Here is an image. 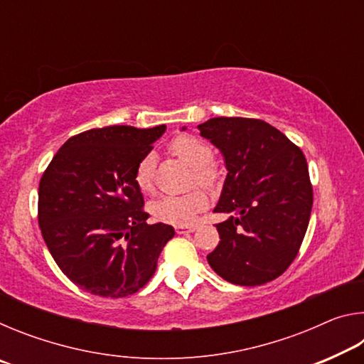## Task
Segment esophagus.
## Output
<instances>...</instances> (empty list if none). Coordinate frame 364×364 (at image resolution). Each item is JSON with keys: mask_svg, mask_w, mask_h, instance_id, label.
Masks as SVG:
<instances>
[{"mask_svg": "<svg viewBox=\"0 0 364 364\" xmlns=\"http://www.w3.org/2000/svg\"><path fill=\"white\" fill-rule=\"evenodd\" d=\"M175 230L178 234H184V232H194L197 228L196 226H176Z\"/></svg>", "mask_w": 364, "mask_h": 364, "instance_id": "1", "label": "esophagus"}]
</instances>
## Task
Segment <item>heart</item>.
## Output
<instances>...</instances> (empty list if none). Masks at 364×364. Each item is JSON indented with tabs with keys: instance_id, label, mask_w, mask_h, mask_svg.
Wrapping results in <instances>:
<instances>
[{
	"instance_id": "obj_1",
	"label": "heart",
	"mask_w": 364,
	"mask_h": 364,
	"mask_svg": "<svg viewBox=\"0 0 364 364\" xmlns=\"http://www.w3.org/2000/svg\"><path fill=\"white\" fill-rule=\"evenodd\" d=\"M170 151L184 164L194 168V181L212 186L217 180V171L212 167L213 151L204 141L189 134L178 136L170 146ZM134 181L143 193L154 189V157L146 156L136 167ZM207 196L204 191L194 189L180 196H164L151 204L152 217L167 225L188 226L193 225L196 215L207 207Z\"/></svg>"
}]
</instances>
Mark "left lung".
<instances>
[{
	"label": "left lung",
	"instance_id": "8db88e82",
	"mask_svg": "<svg viewBox=\"0 0 364 364\" xmlns=\"http://www.w3.org/2000/svg\"><path fill=\"white\" fill-rule=\"evenodd\" d=\"M197 130L221 152L228 170L213 212L230 217L217 225L220 244L207 255L208 264L237 286L276 279L297 257L311 215L304 152L257 119L215 117Z\"/></svg>",
	"mask_w": 364,
	"mask_h": 364
}]
</instances>
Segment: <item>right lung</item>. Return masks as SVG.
<instances>
[{"instance_id":"right-lung-1","label":"right lung","mask_w":364,"mask_h":364,"mask_svg":"<svg viewBox=\"0 0 364 364\" xmlns=\"http://www.w3.org/2000/svg\"><path fill=\"white\" fill-rule=\"evenodd\" d=\"M165 125L93 128L65 141L43 173L38 223L48 250L73 284L127 297L152 278L173 226L147 225L134 181Z\"/></svg>"}]
</instances>
